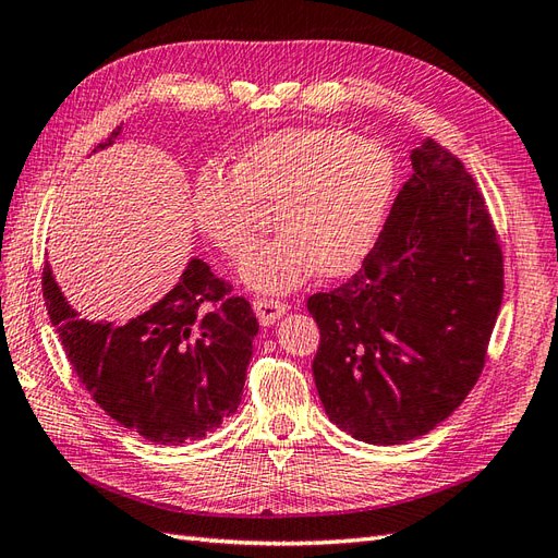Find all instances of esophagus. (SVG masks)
<instances>
[{
	"label": "esophagus",
	"mask_w": 558,
	"mask_h": 558,
	"mask_svg": "<svg viewBox=\"0 0 558 558\" xmlns=\"http://www.w3.org/2000/svg\"><path fill=\"white\" fill-rule=\"evenodd\" d=\"M288 304L278 300H254V314L262 326H274V323L288 314Z\"/></svg>",
	"instance_id": "esophagus-1"
}]
</instances>
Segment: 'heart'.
<instances>
[{"mask_svg":"<svg viewBox=\"0 0 558 558\" xmlns=\"http://www.w3.org/2000/svg\"><path fill=\"white\" fill-rule=\"evenodd\" d=\"M395 192L392 157L378 142L328 125L282 128L244 147L235 171L199 168L192 220L228 256L256 235V204H276L274 240L244 254L252 290L282 294L311 276H342L373 250Z\"/></svg>","mask_w":558,"mask_h":558,"instance_id":"obj_1","label":"heart"}]
</instances>
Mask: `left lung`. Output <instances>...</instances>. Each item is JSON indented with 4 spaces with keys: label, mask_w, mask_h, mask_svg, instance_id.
Segmentation results:
<instances>
[{
    "label": "left lung",
    "mask_w": 558,
    "mask_h": 558,
    "mask_svg": "<svg viewBox=\"0 0 558 558\" xmlns=\"http://www.w3.org/2000/svg\"><path fill=\"white\" fill-rule=\"evenodd\" d=\"M411 166L359 274L306 302L323 409L368 445H404L461 407L504 296L499 238L471 173L433 140Z\"/></svg>",
    "instance_id": "8db88e82"
}]
</instances>
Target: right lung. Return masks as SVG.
Returning a JSON list of instances; mask_svg holds the SVG:
<instances>
[{
    "instance_id": "1",
    "label": "right lung",
    "mask_w": 558,
    "mask_h": 558,
    "mask_svg": "<svg viewBox=\"0 0 558 558\" xmlns=\"http://www.w3.org/2000/svg\"><path fill=\"white\" fill-rule=\"evenodd\" d=\"M119 135L121 125L97 149ZM43 294L77 378L128 430L157 445H183L238 411L258 323L250 302L202 258H192L163 300L123 326L77 316L49 264Z\"/></svg>"
}]
</instances>
